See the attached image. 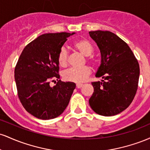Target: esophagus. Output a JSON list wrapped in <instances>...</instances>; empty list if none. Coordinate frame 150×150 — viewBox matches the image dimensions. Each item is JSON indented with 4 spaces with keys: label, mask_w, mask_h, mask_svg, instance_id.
<instances>
[{
    "label": "esophagus",
    "mask_w": 150,
    "mask_h": 150,
    "mask_svg": "<svg viewBox=\"0 0 150 150\" xmlns=\"http://www.w3.org/2000/svg\"><path fill=\"white\" fill-rule=\"evenodd\" d=\"M82 85H82V84H81V83H77V85H76V87H77V88H81V87H82Z\"/></svg>",
    "instance_id": "esophagus-1"
}]
</instances>
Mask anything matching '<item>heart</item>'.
Here are the masks:
<instances>
[{"label": "heart", "mask_w": 150, "mask_h": 150, "mask_svg": "<svg viewBox=\"0 0 150 150\" xmlns=\"http://www.w3.org/2000/svg\"><path fill=\"white\" fill-rule=\"evenodd\" d=\"M72 47L82 56H86V60L91 65H94L97 63V60L93 56L94 46L88 39H80L75 40L72 44ZM68 53L64 48H61L58 53L57 61L59 66L65 68L68 63ZM91 74V69L87 66L81 68H70L63 73V78L66 81L73 82H82L87 80Z\"/></svg>", "instance_id": "b5f03b06"}]
</instances>
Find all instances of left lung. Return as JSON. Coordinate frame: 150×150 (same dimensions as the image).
Segmentation results:
<instances>
[{"label":"left lung","mask_w":150,"mask_h":150,"mask_svg":"<svg viewBox=\"0 0 150 150\" xmlns=\"http://www.w3.org/2000/svg\"><path fill=\"white\" fill-rule=\"evenodd\" d=\"M89 35L101 52V65L93 82L94 92L89 100L93 111L101 116L118 114L130 106L138 87L140 66L124 41L109 31H92Z\"/></svg>","instance_id":"8db88e82"}]
</instances>
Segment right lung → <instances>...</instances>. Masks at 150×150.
<instances>
[{
	"instance_id": "obj_1",
	"label": "right lung",
	"mask_w": 150,
	"mask_h": 150,
	"mask_svg": "<svg viewBox=\"0 0 150 150\" xmlns=\"http://www.w3.org/2000/svg\"><path fill=\"white\" fill-rule=\"evenodd\" d=\"M75 33L44 34L29 43L23 49L15 68V80L20 102L26 111L42 120L55 118L69 103L75 88L71 82H62L58 53ZM58 81L51 88L50 82Z\"/></svg>"
}]
</instances>
